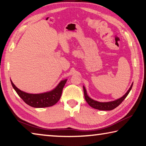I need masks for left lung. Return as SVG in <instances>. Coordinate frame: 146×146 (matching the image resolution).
<instances>
[{"label":"left lung","instance_id":"left-lung-1","mask_svg":"<svg viewBox=\"0 0 146 146\" xmlns=\"http://www.w3.org/2000/svg\"><path fill=\"white\" fill-rule=\"evenodd\" d=\"M133 83L131 84V86L130 88L128 89L125 94L122 97L117 99V100H115L114 101L111 102H100L96 101L93 99L91 98L87 94L86 90L85 88V87L83 86V91H84V98L85 100L87 102V103L89 104L92 107L96 109L100 110V111H111V110L114 109L117 107L118 106L120 105L121 103L125 100V98L127 97L128 93H130V90H131V88H132Z\"/></svg>","mask_w":146,"mask_h":146}]
</instances>
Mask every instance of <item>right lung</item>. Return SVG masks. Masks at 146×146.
<instances>
[{"label":"right lung","instance_id":"1","mask_svg":"<svg viewBox=\"0 0 146 146\" xmlns=\"http://www.w3.org/2000/svg\"><path fill=\"white\" fill-rule=\"evenodd\" d=\"M67 81V79L61 81L53 90L49 92L37 94L25 92L18 89L11 80V82L17 94L27 104L35 108H42L53 106L58 102L61 97L63 88Z\"/></svg>","mask_w":146,"mask_h":146}]
</instances>
